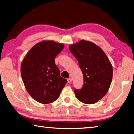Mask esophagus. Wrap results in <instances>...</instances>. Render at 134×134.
<instances>
[{"mask_svg":"<svg viewBox=\"0 0 134 134\" xmlns=\"http://www.w3.org/2000/svg\"><path fill=\"white\" fill-rule=\"evenodd\" d=\"M67 80H68V83H70L71 82V81H72V79H71V78H68Z\"/></svg>","mask_w":134,"mask_h":134,"instance_id":"1","label":"esophagus"}]
</instances>
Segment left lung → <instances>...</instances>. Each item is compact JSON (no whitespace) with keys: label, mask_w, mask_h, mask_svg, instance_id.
I'll return each instance as SVG.
<instances>
[{"label":"left lung","mask_w":134,"mask_h":134,"mask_svg":"<svg viewBox=\"0 0 134 134\" xmlns=\"http://www.w3.org/2000/svg\"><path fill=\"white\" fill-rule=\"evenodd\" d=\"M77 58L83 76L80 89H74L77 98L86 104H93L106 95L113 78V68L102 49L93 42L81 40L69 47Z\"/></svg>","instance_id":"8db88e82"}]
</instances>
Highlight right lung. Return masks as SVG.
Returning <instances> with one entry per match:
<instances>
[{"label": "right lung", "mask_w": 134, "mask_h": 134, "mask_svg": "<svg viewBox=\"0 0 134 134\" xmlns=\"http://www.w3.org/2000/svg\"><path fill=\"white\" fill-rule=\"evenodd\" d=\"M64 44L44 41L36 44L26 54L21 65L23 81L28 93L38 102L56 100L67 80L60 76L54 59Z\"/></svg>", "instance_id": "1"}]
</instances>
